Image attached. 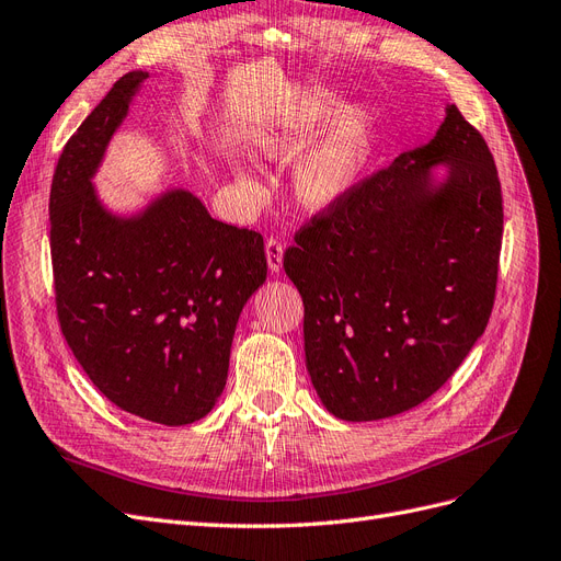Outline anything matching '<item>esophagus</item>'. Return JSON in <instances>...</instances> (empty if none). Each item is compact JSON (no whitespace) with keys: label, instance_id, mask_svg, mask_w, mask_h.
<instances>
[{"label":"esophagus","instance_id":"esophagus-1","mask_svg":"<svg viewBox=\"0 0 561 561\" xmlns=\"http://www.w3.org/2000/svg\"><path fill=\"white\" fill-rule=\"evenodd\" d=\"M265 259H267V267L273 270V273H279L282 261H284V247L277 238H270L265 242Z\"/></svg>","mask_w":561,"mask_h":561}]
</instances>
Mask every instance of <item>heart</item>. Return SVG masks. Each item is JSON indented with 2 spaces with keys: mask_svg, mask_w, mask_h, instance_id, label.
Here are the masks:
<instances>
[{
  "mask_svg": "<svg viewBox=\"0 0 561 561\" xmlns=\"http://www.w3.org/2000/svg\"><path fill=\"white\" fill-rule=\"evenodd\" d=\"M335 114L339 117L298 159L291 175L296 203L312 215L328 213L358 184L371 154V113L365 106L340 111V101L333 94H319L288 119L265 124L252 136V150L259 157L284 161L298 154ZM238 180L247 190H254V180L247 173L238 171Z\"/></svg>",
  "mask_w": 561,
  "mask_h": 561,
  "instance_id": "obj_1",
  "label": "heart"
}]
</instances>
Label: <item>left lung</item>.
I'll return each instance as SVG.
<instances>
[{
    "label": "left lung",
    "mask_w": 561,
    "mask_h": 561,
    "mask_svg": "<svg viewBox=\"0 0 561 561\" xmlns=\"http://www.w3.org/2000/svg\"><path fill=\"white\" fill-rule=\"evenodd\" d=\"M502 231L494 159L453 103L425 145L300 228L284 270L333 416H398L450 379L488 325Z\"/></svg>",
    "instance_id": "1"
}]
</instances>
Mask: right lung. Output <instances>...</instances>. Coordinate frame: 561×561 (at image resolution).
I'll return each mask as SVG.
<instances>
[{
	"label": "right lung",
	"mask_w": 561,
	"mask_h": 561,
	"mask_svg": "<svg viewBox=\"0 0 561 561\" xmlns=\"http://www.w3.org/2000/svg\"><path fill=\"white\" fill-rule=\"evenodd\" d=\"M148 71L122 76L69 138L50 186V254L61 333L115 407L190 425L224 392L242 307L267 277L263 238L165 190L119 215L92 178Z\"/></svg>",
	"instance_id": "1"
}]
</instances>
